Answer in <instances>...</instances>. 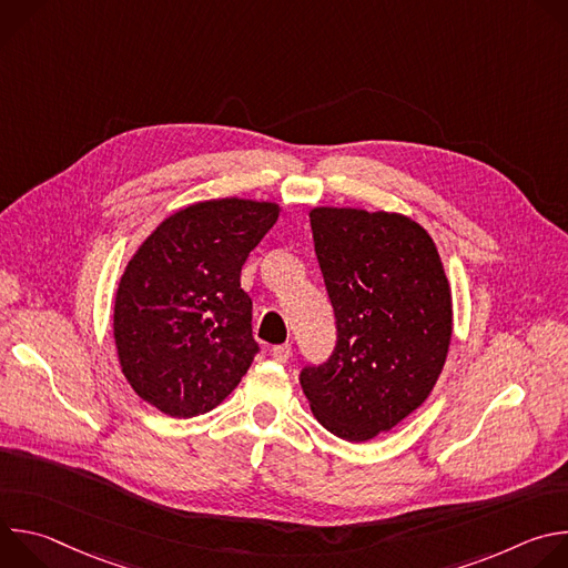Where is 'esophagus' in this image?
I'll use <instances>...</instances> for the list:
<instances>
[{
  "label": "esophagus",
  "instance_id": "esophagus-1",
  "mask_svg": "<svg viewBox=\"0 0 568 568\" xmlns=\"http://www.w3.org/2000/svg\"><path fill=\"white\" fill-rule=\"evenodd\" d=\"M290 355H292V346L290 344H281V346H274L272 348V357L276 359V362H287L290 359Z\"/></svg>",
  "mask_w": 568,
  "mask_h": 568
}]
</instances>
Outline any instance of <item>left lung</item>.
<instances>
[{"label":"left lung","instance_id":"left-lung-1","mask_svg":"<svg viewBox=\"0 0 568 568\" xmlns=\"http://www.w3.org/2000/svg\"><path fill=\"white\" fill-rule=\"evenodd\" d=\"M310 226L337 344L298 382L331 434L371 440L432 393L452 339L449 283L434 240L409 217L321 206Z\"/></svg>","mask_w":568,"mask_h":568}]
</instances>
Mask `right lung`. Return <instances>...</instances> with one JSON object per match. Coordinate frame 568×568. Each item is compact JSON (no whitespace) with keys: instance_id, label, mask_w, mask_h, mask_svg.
<instances>
[{"instance_id":"right-lung-1","label":"right lung","mask_w":568,"mask_h":568,"mask_svg":"<svg viewBox=\"0 0 568 568\" xmlns=\"http://www.w3.org/2000/svg\"><path fill=\"white\" fill-rule=\"evenodd\" d=\"M276 220L270 202H200L161 222L128 263L114 303L119 362L159 412H211L261 353L240 272Z\"/></svg>"}]
</instances>
